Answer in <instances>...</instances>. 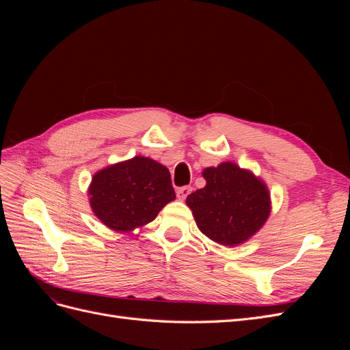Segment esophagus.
<instances>
[{
	"label": "esophagus",
	"instance_id": "34e87169",
	"mask_svg": "<svg viewBox=\"0 0 350 350\" xmlns=\"http://www.w3.org/2000/svg\"><path fill=\"white\" fill-rule=\"evenodd\" d=\"M189 193H191V187H181L176 189V197L179 200H185Z\"/></svg>",
	"mask_w": 350,
	"mask_h": 350
}]
</instances>
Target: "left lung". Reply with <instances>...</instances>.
I'll return each mask as SVG.
<instances>
[{
	"mask_svg": "<svg viewBox=\"0 0 350 350\" xmlns=\"http://www.w3.org/2000/svg\"><path fill=\"white\" fill-rule=\"evenodd\" d=\"M201 175L206 187L187 197L198 229L225 247L241 245L256 235L271 211L267 184L234 162L206 167Z\"/></svg>",
	"mask_w": 350,
	"mask_h": 350,
	"instance_id": "obj_1",
	"label": "left lung"
}]
</instances>
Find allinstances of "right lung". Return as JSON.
Listing matches in <instances>:
<instances>
[{"mask_svg":"<svg viewBox=\"0 0 350 350\" xmlns=\"http://www.w3.org/2000/svg\"><path fill=\"white\" fill-rule=\"evenodd\" d=\"M88 194L93 215L115 232L146 226L175 200L167 167L144 156L99 169Z\"/></svg>","mask_w":350,"mask_h":350,"instance_id":"obj_1","label":"right lung"}]
</instances>
